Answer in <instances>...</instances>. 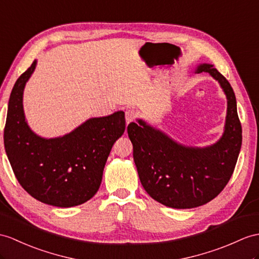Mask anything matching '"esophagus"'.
I'll use <instances>...</instances> for the list:
<instances>
[{
    "mask_svg": "<svg viewBox=\"0 0 259 259\" xmlns=\"http://www.w3.org/2000/svg\"><path fill=\"white\" fill-rule=\"evenodd\" d=\"M135 117H136V113L133 110H126V112H125L126 124H130L131 122H133Z\"/></svg>",
    "mask_w": 259,
    "mask_h": 259,
    "instance_id": "esophagus-1",
    "label": "esophagus"
}]
</instances>
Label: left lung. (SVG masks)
<instances>
[{"instance_id": "obj_1", "label": "left lung", "mask_w": 259, "mask_h": 259, "mask_svg": "<svg viewBox=\"0 0 259 259\" xmlns=\"http://www.w3.org/2000/svg\"><path fill=\"white\" fill-rule=\"evenodd\" d=\"M195 72L210 73L228 99L224 133L215 144L184 146L143 119L127 126L142 186L157 202L174 209H192L219 195L232 177L242 146V126L230 82L209 64L198 66Z\"/></svg>"}]
</instances>
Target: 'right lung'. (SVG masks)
<instances>
[{"label": "right lung", "mask_w": 259, "mask_h": 259, "mask_svg": "<svg viewBox=\"0 0 259 259\" xmlns=\"http://www.w3.org/2000/svg\"><path fill=\"white\" fill-rule=\"evenodd\" d=\"M37 60L11 92L4 147L20 185L42 203L70 207L87 202L99 190L113 144L125 131L123 111L89 118L61 137L36 135L25 119L24 88Z\"/></svg>", "instance_id": "obj_1"}]
</instances>
